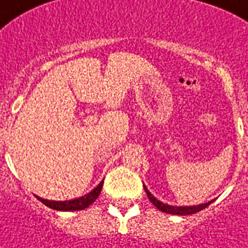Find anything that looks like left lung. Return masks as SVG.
Here are the masks:
<instances>
[{
  "label": "left lung",
  "instance_id": "8db88e82",
  "mask_svg": "<svg viewBox=\"0 0 248 248\" xmlns=\"http://www.w3.org/2000/svg\"><path fill=\"white\" fill-rule=\"evenodd\" d=\"M143 189H145V191H146L147 197H149L150 202L153 203L154 205H155L159 211L164 212V213H169V214H178V216H186V214H194L197 213V212L202 211V209H204V208H207L208 205L211 204L212 202H208V203H204V204H199V205H193V207H172V205H169V204H164V203H161L160 201H157V199L154 197L151 193H150L149 190H147V188L143 185Z\"/></svg>",
  "mask_w": 248,
  "mask_h": 248
}]
</instances>
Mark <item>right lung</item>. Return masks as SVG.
<instances>
[{
    "instance_id": "add662e5",
    "label": "right lung",
    "mask_w": 248,
    "mask_h": 248,
    "mask_svg": "<svg viewBox=\"0 0 248 248\" xmlns=\"http://www.w3.org/2000/svg\"><path fill=\"white\" fill-rule=\"evenodd\" d=\"M102 186H103V182L99 183V185L95 189H93L91 193H88L87 195L82 197V198L74 199V201H66V202H54V201H46V199L39 198L37 199L45 204L46 207L51 208V209H57V211H65V212H70V211H82L84 208L89 207V205L92 204L93 202L95 199L98 198L99 193L102 190Z\"/></svg>"
}]
</instances>
